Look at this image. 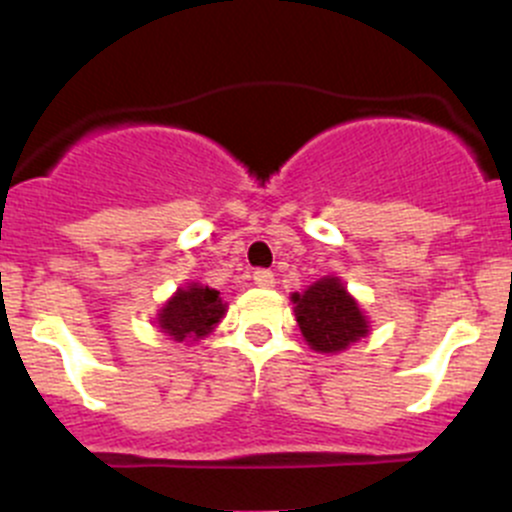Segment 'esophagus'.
<instances>
[{"label":"esophagus","mask_w":512,"mask_h":512,"mask_svg":"<svg viewBox=\"0 0 512 512\" xmlns=\"http://www.w3.org/2000/svg\"><path fill=\"white\" fill-rule=\"evenodd\" d=\"M252 280H255L257 287H275V272L257 270L255 275H252Z\"/></svg>","instance_id":"obj_1"}]
</instances>
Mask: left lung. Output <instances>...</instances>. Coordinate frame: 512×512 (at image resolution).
<instances>
[{"label": "left lung", "mask_w": 512, "mask_h": 512, "mask_svg": "<svg viewBox=\"0 0 512 512\" xmlns=\"http://www.w3.org/2000/svg\"><path fill=\"white\" fill-rule=\"evenodd\" d=\"M294 317L304 342L319 354H339L369 334V322L339 277H322L292 294Z\"/></svg>", "instance_id": "8db88e82"}]
</instances>
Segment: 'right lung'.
Here are the masks:
<instances>
[{"mask_svg":"<svg viewBox=\"0 0 512 512\" xmlns=\"http://www.w3.org/2000/svg\"><path fill=\"white\" fill-rule=\"evenodd\" d=\"M225 312L227 307L218 289L190 282L163 304L158 312V327L175 342H198L213 332Z\"/></svg>","mask_w":512,"mask_h":512,"instance_id":"obj_1","label":"right lung"}]
</instances>
